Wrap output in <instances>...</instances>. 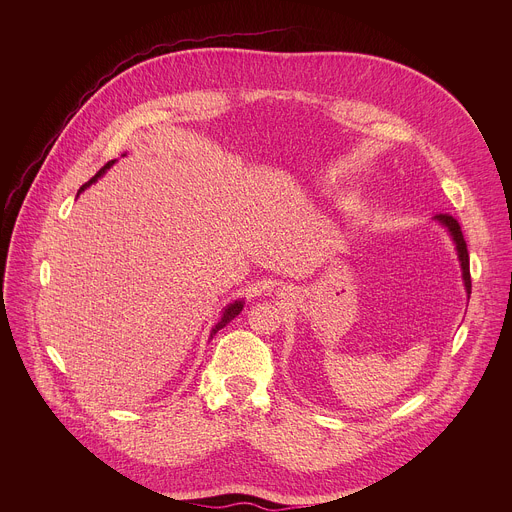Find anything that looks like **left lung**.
I'll use <instances>...</instances> for the list:
<instances>
[{"instance_id": "left-lung-1", "label": "left lung", "mask_w": 512, "mask_h": 512, "mask_svg": "<svg viewBox=\"0 0 512 512\" xmlns=\"http://www.w3.org/2000/svg\"><path fill=\"white\" fill-rule=\"evenodd\" d=\"M437 223L444 225L450 233V237L454 239L456 243V251H458V259H460V267H462V279H464V287H466V294H468V300H470V294H472V279H470V257H468V247H466V241H464V235H462V229L458 225V221L454 216L450 214H435L433 216Z\"/></svg>"}]
</instances>
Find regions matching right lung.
<instances>
[{"mask_svg":"<svg viewBox=\"0 0 512 512\" xmlns=\"http://www.w3.org/2000/svg\"><path fill=\"white\" fill-rule=\"evenodd\" d=\"M113 164H115V160L107 162V164H105V166H103V168H101V170H99V172H97V174H95V176H93V178H91L87 184H83V186L79 188V194H81V192H85V190H87V188H89L93 182H97V180H99V178H101V176H103V174H105V172H107V170H109ZM79 194H77V196H79ZM243 304H245L243 300H237V302L229 304V306L223 310V316H221V320H218V324L212 328V332H210V338H212V336H214L218 330L225 328V326H227V324H229L233 318H237V316L241 314V310H243Z\"/></svg>","mask_w":512,"mask_h":512,"instance_id":"obj_1","label":"right lung"}]
</instances>
